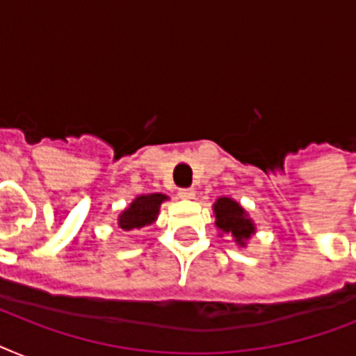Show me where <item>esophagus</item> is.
<instances>
[{
	"label": "esophagus",
	"instance_id": "obj_1",
	"mask_svg": "<svg viewBox=\"0 0 356 356\" xmlns=\"http://www.w3.org/2000/svg\"><path fill=\"white\" fill-rule=\"evenodd\" d=\"M195 190L194 188H181L179 190V197L181 200H194Z\"/></svg>",
	"mask_w": 356,
	"mask_h": 356
}]
</instances>
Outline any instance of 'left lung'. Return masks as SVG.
Segmentation results:
<instances>
[{
	"label": "left lung",
	"instance_id": "8db88e82",
	"mask_svg": "<svg viewBox=\"0 0 356 356\" xmlns=\"http://www.w3.org/2000/svg\"><path fill=\"white\" fill-rule=\"evenodd\" d=\"M214 216H216V227L222 233L229 234L238 245H245L251 234L254 233V223L243 211L240 203L231 197H220L212 207Z\"/></svg>",
	"mask_w": 356,
	"mask_h": 356
}]
</instances>
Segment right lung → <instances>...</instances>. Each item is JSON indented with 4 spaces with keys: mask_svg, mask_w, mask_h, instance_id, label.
Wrapping results in <instances>:
<instances>
[{
    "mask_svg": "<svg viewBox=\"0 0 356 356\" xmlns=\"http://www.w3.org/2000/svg\"><path fill=\"white\" fill-rule=\"evenodd\" d=\"M168 195L164 194H145L138 195L125 211L120 214L118 225L123 231H134L145 225H151L159 216L162 201H166Z\"/></svg>",
    "mask_w": 356,
    "mask_h": 356,
    "instance_id": "1",
    "label": "right lung"
}]
</instances>
